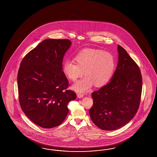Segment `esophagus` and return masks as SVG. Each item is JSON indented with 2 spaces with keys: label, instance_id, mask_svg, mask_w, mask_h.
<instances>
[{
  "label": "esophagus",
  "instance_id": "esophagus-1",
  "mask_svg": "<svg viewBox=\"0 0 157 157\" xmlns=\"http://www.w3.org/2000/svg\"><path fill=\"white\" fill-rule=\"evenodd\" d=\"M77 97H78V98H82L83 97V95L82 94L79 93V94H77Z\"/></svg>",
  "mask_w": 157,
  "mask_h": 157
}]
</instances>
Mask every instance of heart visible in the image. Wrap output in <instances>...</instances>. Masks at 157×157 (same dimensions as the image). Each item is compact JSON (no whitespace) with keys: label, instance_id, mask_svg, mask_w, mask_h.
<instances>
[{"label":"heart","instance_id":"1","mask_svg":"<svg viewBox=\"0 0 157 157\" xmlns=\"http://www.w3.org/2000/svg\"><path fill=\"white\" fill-rule=\"evenodd\" d=\"M75 62L66 60L63 64V71L72 81L83 74L85 76L72 86L78 93H86L93 86L101 87L106 84L114 72L116 62L110 53L96 49H85L74 57Z\"/></svg>","mask_w":157,"mask_h":157}]
</instances>
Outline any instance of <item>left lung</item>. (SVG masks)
I'll list each match as a JSON object with an SVG mask.
<instances>
[{"label": "left lung", "instance_id": "1", "mask_svg": "<svg viewBox=\"0 0 157 157\" xmlns=\"http://www.w3.org/2000/svg\"><path fill=\"white\" fill-rule=\"evenodd\" d=\"M118 63L109 82L92 93L89 110L100 129L114 131L128 123L138 111L142 89L140 69L128 53L118 45Z\"/></svg>", "mask_w": 157, "mask_h": 157}]
</instances>
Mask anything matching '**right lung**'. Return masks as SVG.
I'll use <instances>...</instances> for the list:
<instances>
[{
	"label": "right lung",
	"mask_w": 157,
	"mask_h": 157,
	"mask_svg": "<svg viewBox=\"0 0 157 157\" xmlns=\"http://www.w3.org/2000/svg\"><path fill=\"white\" fill-rule=\"evenodd\" d=\"M69 40L47 39L24 57L17 82L19 103L33 123L45 128L59 125L66 119L67 105L76 94L66 90L68 81L63 59L71 46Z\"/></svg>",
	"instance_id": "right-lung-1"
}]
</instances>
